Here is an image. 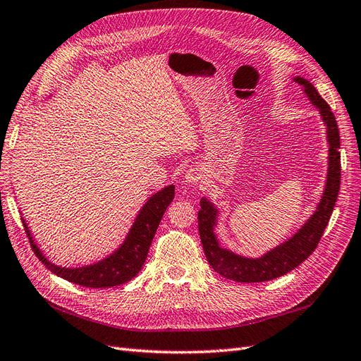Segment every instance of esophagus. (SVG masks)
Instances as JSON below:
<instances>
[{
    "instance_id": "esophagus-1",
    "label": "esophagus",
    "mask_w": 361,
    "mask_h": 361,
    "mask_svg": "<svg viewBox=\"0 0 361 361\" xmlns=\"http://www.w3.org/2000/svg\"><path fill=\"white\" fill-rule=\"evenodd\" d=\"M202 178H203V173L200 169H191L185 173V182H187V185L199 183Z\"/></svg>"
}]
</instances>
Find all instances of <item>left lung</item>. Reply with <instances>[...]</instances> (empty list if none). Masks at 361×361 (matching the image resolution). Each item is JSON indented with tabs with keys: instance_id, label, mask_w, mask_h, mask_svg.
Masks as SVG:
<instances>
[{
	"instance_id": "obj_1",
	"label": "left lung",
	"mask_w": 361,
	"mask_h": 361,
	"mask_svg": "<svg viewBox=\"0 0 361 361\" xmlns=\"http://www.w3.org/2000/svg\"><path fill=\"white\" fill-rule=\"evenodd\" d=\"M293 81L302 85L304 93L307 94L312 104L318 108L326 126V138H329L330 150L325 191L318 204V209L309 218L307 223L290 239H288L285 244L272 248L259 259L238 256L232 253V251L220 247L214 233L218 211L211 202L202 199V207L197 218L204 256L214 271L228 280H235L239 283H259L288 274L289 271L302 264L313 253L314 248L318 247L321 236L334 209L338 188H341V152H338V149H341V137H338L336 117L330 105L322 99L313 84H310L307 80L300 78V76H297Z\"/></svg>"
}]
</instances>
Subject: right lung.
<instances>
[{"label":"right lung","instance_id":"1","mask_svg":"<svg viewBox=\"0 0 361 361\" xmlns=\"http://www.w3.org/2000/svg\"><path fill=\"white\" fill-rule=\"evenodd\" d=\"M173 185L161 190L155 195H152L147 203L143 206V209L140 211L138 216L135 218V223L133 228H130V232L128 233L126 241L122 244V247L114 251L111 256L97 262V264L82 268H61L51 264V262H48V259L42 255V251L37 248V245L32 243V238L30 235L25 221L24 226L35 255L43 265L54 272V274H57L59 277L68 281H72L75 285L85 288H111L123 285V283L129 281L138 274L147 257L152 239H154L157 233L161 218L164 212H166L167 206L173 202Z\"/></svg>","mask_w":361,"mask_h":361}]
</instances>
